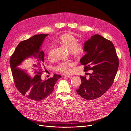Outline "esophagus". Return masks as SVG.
Wrapping results in <instances>:
<instances>
[{"label": "esophagus", "instance_id": "obj_1", "mask_svg": "<svg viewBox=\"0 0 131 131\" xmlns=\"http://www.w3.org/2000/svg\"><path fill=\"white\" fill-rule=\"evenodd\" d=\"M64 76L66 77H72L73 76L72 74H64Z\"/></svg>", "mask_w": 131, "mask_h": 131}]
</instances>
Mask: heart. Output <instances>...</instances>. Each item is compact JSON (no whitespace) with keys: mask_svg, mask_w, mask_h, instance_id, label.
<instances>
[{"mask_svg":"<svg viewBox=\"0 0 131 131\" xmlns=\"http://www.w3.org/2000/svg\"><path fill=\"white\" fill-rule=\"evenodd\" d=\"M58 42L69 50L70 54L75 57H80L84 53V47L81 43H78L76 37L70 34H65L58 39ZM47 58L49 60L53 59L52 47H49L47 51ZM73 64L71 61H63L59 62L55 65L54 69L60 72L67 73L70 71V66Z\"/></svg>","mask_w":131,"mask_h":131,"instance_id":"heart-1","label":"heart"}]
</instances>
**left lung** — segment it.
I'll use <instances>...</instances> for the list:
<instances>
[{
    "instance_id": "obj_1",
    "label": "left lung",
    "mask_w": 131,
    "mask_h": 131,
    "mask_svg": "<svg viewBox=\"0 0 131 131\" xmlns=\"http://www.w3.org/2000/svg\"><path fill=\"white\" fill-rule=\"evenodd\" d=\"M86 53L80 60L84 71L93 70L90 78L80 76L82 83L77 93L82 98L91 100L102 96L113 84L119 67V59L114 44L100 35L85 41Z\"/></svg>"
}]
</instances>
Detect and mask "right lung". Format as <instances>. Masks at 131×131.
<instances>
[{
	"label": "right lung",
	"mask_w": 131,
	"mask_h": 131,
	"mask_svg": "<svg viewBox=\"0 0 131 131\" xmlns=\"http://www.w3.org/2000/svg\"><path fill=\"white\" fill-rule=\"evenodd\" d=\"M48 35H36L22 41L10 57V65L16 89L23 96L34 101H40L48 97L57 80L61 77L55 74L47 80L41 79L43 69L45 68V53L40 48ZM30 57L33 59L27 65L20 66L23 60Z\"/></svg>",
	"instance_id": "1"
}]
</instances>
